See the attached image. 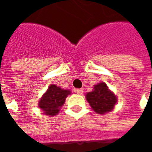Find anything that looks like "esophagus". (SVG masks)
Wrapping results in <instances>:
<instances>
[{"label":"esophagus","instance_id":"1","mask_svg":"<svg viewBox=\"0 0 152 152\" xmlns=\"http://www.w3.org/2000/svg\"><path fill=\"white\" fill-rule=\"evenodd\" d=\"M75 92L76 94H79V95H82L83 93V89H76L75 90Z\"/></svg>","mask_w":152,"mask_h":152}]
</instances>
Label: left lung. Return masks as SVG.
Listing matches in <instances>:
<instances>
[{
	"mask_svg": "<svg viewBox=\"0 0 152 152\" xmlns=\"http://www.w3.org/2000/svg\"><path fill=\"white\" fill-rule=\"evenodd\" d=\"M86 99L91 108L99 114L112 111L117 101L115 95L108 90L104 83L95 85L94 91L86 94Z\"/></svg>",
	"mask_w": 152,
	"mask_h": 152,
	"instance_id": "1",
	"label": "left lung"
}]
</instances>
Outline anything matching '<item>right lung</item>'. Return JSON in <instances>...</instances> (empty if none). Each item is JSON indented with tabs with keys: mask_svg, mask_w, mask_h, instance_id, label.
<instances>
[{
	"mask_svg": "<svg viewBox=\"0 0 152 152\" xmlns=\"http://www.w3.org/2000/svg\"><path fill=\"white\" fill-rule=\"evenodd\" d=\"M69 94H70L69 90H63L52 84L41 98L39 106L43 112H45V114L54 116L59 113L60 107L65 103V99Z\"/></svg>",
	"mask_w": 152,
	"mask_h": 152,
	"instance_id": "1",
	"label": "right lung"
}]
</instances>
